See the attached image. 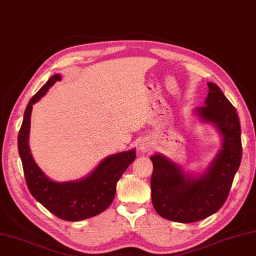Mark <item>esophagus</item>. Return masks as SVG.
Instances as JSON below:
<instances>
[{"label": "esophagus", "instance_id": "esophagus-1", "mask_svg": "<svg viewBox=\"0 0 256 256\" xmlns=\"http://www.w3.org/2000/svg\"><path fill=\"white\" fill-rule=\"evenodd\" d=\"M140 150L142 152H144V153H146V152H150V144L148 142H142V144L140 145Z\"/></svg>", "mask_w": 256, "mask_h": 256}]
</instances>
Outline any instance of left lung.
I'll use <instances>...</instances> for the list:
<instances>
[{
  "instance_id": "left-lung-1",
  "label": "left lung",
  "mask_w": 256,
  "mask_h": 256,
  "mask_svg": "<svg viewBox=\"0 0 256 256\" xmlns=\"http://www.w3.org/2000/svg\"><path fill=\"white\" fill-rule=\"evenodd\" d=\"M204 106L194 109L202 122L212 124L222 138V148L201 174L186 172L165 155L150 156L152 201L160 217L189 224L202 220L222 207L242 160L238 114L216 84L208 83Z\"/></svg>"
}]
</instances>
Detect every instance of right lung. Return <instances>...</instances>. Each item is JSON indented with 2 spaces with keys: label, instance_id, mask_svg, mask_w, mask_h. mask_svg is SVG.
Masks as SVG:
<instances>
[{
  "label": "right lung",
  "instance_id": "right-lung-1",
  "mask_svg": "<svg viewBox=\"0 0 256 256\" xmlns=\"http://www.w3.org/2000/svg\"><path fill=\"white\" fill-rule=\"evenodd\" d=\"M60 80V74L52 75L31 98L18 136V150L26 186L34 198L58 218L80 222L96 216L111 204L116 196V182L135 160L136 150H130L106 156L88 176L80 180L56 182L49 178L34 162L29 148L30 116L34 103Z\"/></svg>",
  "mask_w": 256,
  "mask_h": 256
}]
</instances>
